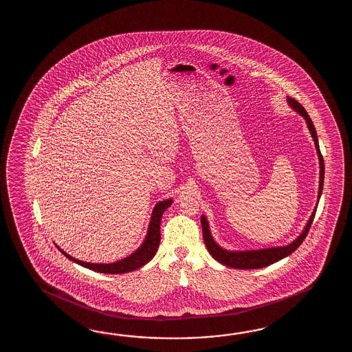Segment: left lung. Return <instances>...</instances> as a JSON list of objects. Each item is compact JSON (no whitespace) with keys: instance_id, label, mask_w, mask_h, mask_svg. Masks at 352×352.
<instances>
[{"instance_id":"1","label":"left lung","mask_w":352,"mask_h":352,"mask_svg":"<svg viewBox=\"0 0 352 352\" xmlns=\"http://www.w3.org/2000/svg\"><path fill=\"white\" fill-rule=\"evenodd\" d=\"M287 102H288V104L292 107L293 111H296L306 120L307 127L309 129L312 138H314L316 151H317L318 160H320V187H318V200H320L322 188H323V179H324V164H323V157H322L321 151H320V146H318V138H317L316 128H314L312 120L309 118L308 113L306 112V109L299 104L297 100L288 97ZM317 205H318V201H317ZM316 209H317V206H316ZM316 209L314 210L312 215H311L308 223L305 226V230L300 232V235L297 239L293 240L291 244L285 245V247L265 248V249H258V250H241V252L226 250L220 245H217V241L212 238L211 232H210L209 223H208L205 215L201 217L202 236H204V241H205V245L209 250L210 255L215 261L224 264L226 267L235 268V270L264 268V267H268L270 264L278 262L285 256L292 254L293 252L303 243V240L306 239L307 234L309 232L311 225L314 223Z\"/></svg>"}]
</instances>
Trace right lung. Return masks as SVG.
<instances>
[{"label":"right lung","mask_w":352,"mask_h":352,"mask_svg":"<svg viewBox=\"0 0 352 352\" xmlns=\"http://www.w3.org/2000/svg\"><path fill=\"white\" fill-rule=\"evenodd\" d=\"M173 204V199H167L164 201L158 202L157 205L153 208L152 215H151L150 225H148V230L147 235L143 240L142 245L135 250V253L120 259L118 262L108 263V264H96V263L82 262L79 259H75L72 255L65 253L63 249H60L58 245L56 248L59 249L63 254L67 256L69 261L76 263L79 265H82L84 268H88L90 270H94L98 273H105V274H123L128 273L132 270H138L143 267L144 264L150 262L151 259L155 256L157 252L158 245H160V240H161V232H160V224H161V219L167 208H170Z\"/></svg>","instance_id":"1"}]
</instances>
